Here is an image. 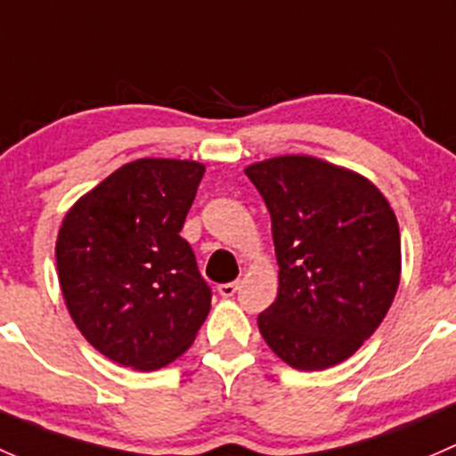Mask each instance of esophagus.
<instances>
[{"instance_id": "1", "label": "esophagus", "mask_w": 456, "mask_h": 456, "mask_svg": "<svg viewBox=\"0 0 456 456\" xmlns=\"http://www.w3.org/2000/svg\"><path fill=\"white\" fill-rule=\"evenodd\" d=\"M217 292H219V297H224V298L234 297V294H237V283H222V285H217Z\"/></svg>"}]
</instances>
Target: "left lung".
<instances>
[{
	"instance_id": "1",
	"label": "left lung",
	"mask_w": 456,
	"mask_h": 456,
	"mask_svg": "<svg viewBox=\"0 0 456 456\" xmlns=\"http://www.w3.org/2000/svg\"><path fill=\"white\" fill-rule=\"evenodd\" d=\"M272 217L279 294L259 331L289 367L340 364L387 316L402 270L400 226L367 177L312 156L250 164Z\"/></svg>"
}]
</instances>
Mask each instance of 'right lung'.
<instances>
[{
  "label": "right lung",
  "instance_id": "add662e5",
  "mask_svg": "<svg viewBox=\"0 0 456 456\" xmlns=\"http://www.w3.org/2000/svg\"><path fill=\"white\" fill-rule=\"evenodd\" d=\"M204 171L193 159H135L61 224L56 270L69 316L94 349L123 367H167L208 316L213 292L180 237Z\"/></svg>",
  "mask_w": 456,
  "mask_h": 456
}]
</instances>
